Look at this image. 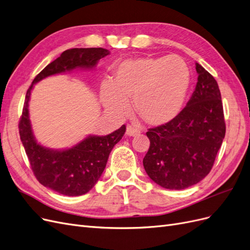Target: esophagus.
<instances>
[{
  "instance_id": "obj_1",
  "label": "esophagus",
  "mask_w": 250,
  "mask_h": 250,
  "mask_svg": "<svg viewBox=\"0 0 250 250\" xmlns=\"http://www.w3.org/2000/svg\"><path fill=\"white\" fill-rule=\"evenodd\" d=\"M139 134H140L139 130H137V128L134 127L133 125H126V131H125V135L126 136L133 137V136H137V135H139Z\"/></svg>"
}]
</instances>
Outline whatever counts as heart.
<instances>
[{"mask_svg": "<svg viewBox=\"0 0 250 250\" xmlns=\"http://www.w3.org/2000/svg\"><path fill=\"white\" fill-rule=\"evenodd\" d=\"M189 88L188 67L179 57L136 58L120 62L113 81L101 87V100L110 113L124 117L134 110L147 124L160 125L180 113Z\"/></svg>", "mask_w": 250, "mask_h": 250, "instance_id": "obj_1", "label": "heart"}]
</instances>
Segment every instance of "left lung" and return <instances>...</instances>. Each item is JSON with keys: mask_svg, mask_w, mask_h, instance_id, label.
Masks as SVG:
<instances>
[{"mask_svg": "<svg viewBox=\"0 0 250 250\" xmlns=\"http://www.w3.org/2000/svg\"><path fill=\"white\" fill-rule=\"evenodd\" d=\"M194 92L170 122L149 128L143 159L147 175L169 190L186 189L211 171L225 136L221 94L214 77L198 63Z\"/></svg>", "mask_w": 250, "mask_h": 250, "instance_id": "obj_1", "label": "left lung"}]
</instances>
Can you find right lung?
Segmentation results:
<instances>
[{"instance_id": "add662e5", "label": "right lung", "mask_w": 250, "mask_h": 250, "mask_svg": "<svg viewBox=\"0 0 250 250\" xmlns=\"http://www.w3.org/2000/svg\"><path fill=\"white\" fill-rule=\"evenodd\" d=\"M110 52L103 47L64 51L35 77L26 94L19 124L20 136L37 181L66 196H80L89 192L101 178L112 148L120 141L125 125L107 136L89 135L75 146L52 149L37 143L29 118V101L34 84L53 75L74 69H92Z\"/></svg>"}]
</instances>
